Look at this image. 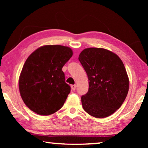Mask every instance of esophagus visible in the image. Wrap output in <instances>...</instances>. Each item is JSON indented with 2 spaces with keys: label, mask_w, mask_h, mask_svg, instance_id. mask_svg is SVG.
I'll return each instance as SVG.
<instances>
[{
  "label": "esophagus",
  "mask_w": 148,
  "mask_h": 148,
  "mask_svg": "<svg viewBox=\"0 0 148 148\" xmlns=\"http://www.w3.org/2000/svg\"><path fill=\"white\" fill-rule=\"evenodd\" d=\"M71 88L72 90H76V85H72L71 86Z\"/></svg>",
  "instance_id": "1"
}]
</instances>
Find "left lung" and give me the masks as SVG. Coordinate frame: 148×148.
<instances>
[{"label":"left lung","mask_w":148,"mask_h":148,"mask_svg":"<svg viewBox=\"0 0 148 148\" xmlns=\"http://www.w3.org/2000/svg\"><path fill=\"white\" fill-rule=\"evenodd\" d=\"M79 61L89 79V90L81 97L87 113L97 118L114 114L123 103L129 91V77L121 59L109 50L84 49Z\"/></svg>","instance_id":"8db88e82"}]
</instances>
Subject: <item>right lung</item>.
I'll list each match as a JSON object with an SVG mask.
<instances>
[{
    "label": "right lung",
    "instance_id": "1",
    "mask_svg": "<svg viewBox=\"0 0 148 148\" xmlns=\"http://www.w3.org/2000/svg\"><path fill=\"white\" fill-rule=\"evenodd\" d=\"M72 49L60 45L39 47L30 55L19 79L20 95L32 112L49 116L61 109L71 92L62 67L72 56Z\"/></svg>",
    "mask_w": 148,
    "mask_h": 148
}]
</instances>
